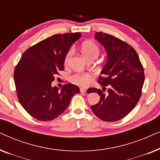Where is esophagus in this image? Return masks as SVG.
<instances>
[{"label":"esophagus","mask_w":160,"mask_h":160,"mask_svg":"<svg viewBox=\"0 0 160 160\" xmlns=\"http://www.w3.org/2000/svg\"><path fill=\"white\" fill-rule=\"evenodd\" d=\"M80 92H87V89L86 88H83V87H81L80 88Z\"/></svg>","instance_id":"1"}]
</instances>
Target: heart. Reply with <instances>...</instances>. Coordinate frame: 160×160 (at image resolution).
I'll return each instance as SVG.
<instances>
[{
  "mask_svg": "<svg viewBox=\"0 0 160 160\" xmlns=\"http://www.w3.org/2000/svg\"><path fill=\"white\" fill-rule=\"evenodd\" d=\"M82 52L83 54L86 58L90 59L93 57H96L98 58V55L100 54V49L98 46L95 43L92 42V41H87V42H84L82 46ZM73 49L71 48L68 52L65 54V63H68L70 59L73 55ZM92 80L91 76L89 73H77L73 74V76H71L70 78V81L76 85L78 86L85 87L87 86L89 83H90Z\"/></svg>",
  "mask_w": 160,
  "mask_h": 160,
  "instance_id": "heart-1",
  "label": "heart"
}]
</instances>
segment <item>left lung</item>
<instances>
[{"mask_svg": "<svg viewBox=\"0 0 160 160\" xmlns=\"http://www.w3.org/2000/svg\"><path fill=\"white\" fill-rule=\"evenodd\" d=\"M95 38L107 52V62L101 71L103 76H100L98 83L102 91L107 88V92L88 89L89 93L100 96L91 109L99 119L116 122L126 117L138 102L145 78L143 67L136 51L128 43L102 32H96Z\"/></svg>", "mask_w": 160, "mask_h": 160, "instance_id": "obj_1", "label": "left lung"}]
</instances>
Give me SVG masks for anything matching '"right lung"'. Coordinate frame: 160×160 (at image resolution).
I'll return each instance as SVG.
<instances>
[{
	"instance_id": "1",
	"label": "right lung",
	"mask_w": 160,
	"mask_h": 160,
	"mask_svg": "<svg viewBox=\"0 0 160 160\" xmlns=\"http://www.w3.org/2000/svg\"><path fill=\"white\" fill-rule=\"evenodd\" d=\"M82 36L80 32L56 34L30 47L14 69L17 98L24 109L35 119L51 121L68 106L73 96L80 92L73 84L63 85L60 91L52 82L64 70L65 54Z\"/></svg>"
}]
</instances>
